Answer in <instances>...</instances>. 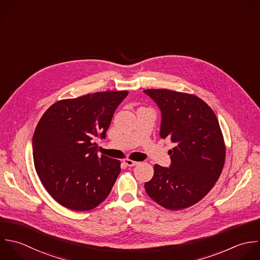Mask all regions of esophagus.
<instances>
[{
	"instance_id": "obj_1",
	"label": "esophagus",
	"mask_w": 260,
	"mask_h": 260,
	"mask_svg": "<svg viewBox=\"0 0 260 260\" xmlns=\"http://www.w3.org/2000/svg\"><path fill=\"white\" fill-rule=\"evenodd\" d=\"M123 163H124L125 165H127V166H131V167L136 166V165L139 164V162L134 161V160H132V159H124V160H123Z\"/></svg>"
}]
</instances>
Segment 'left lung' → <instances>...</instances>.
Returning a JSON list of instances; mask_svg holds the SVG:
<instances>
[{
    "label": "left lung",
    "mask_w": 260,
    "mask_h": 260,
    "mask_svg": "<svg viewBox=\"0 0 260 260\" xmlns=\"http://www.w3.org/2000/svg\"><path fill=\"white\" fill-rule=\"evenodd\" d=\"M160 107V136L174 144L170 168L154 166L145 183L148 196L161 207L178 211L202 201L215 186L226 160L218 118L200 97L168 89L144 90Z\"/></svg>",
    "instance_id": "left-lung-1"
}]
</instances>
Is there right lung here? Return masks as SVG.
<instances>
[{"label":"right lung","mask_w":260,"mask_h":260,"mask_svg":"<svg viewBox=\"0 0 260 260\" xmlns=\"http://www.w3.org/2000/svg\"><path fill=\"white\" fill-rule=\"evenodd\" d=\"M128 91H104L53 103L32 140L36 173L50 197L73 211H90L110 193L120 161L98 156L95 138L105 139L115 109Z\"/></svg>","instance_id":"1"}]
</instances>
